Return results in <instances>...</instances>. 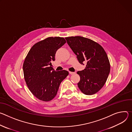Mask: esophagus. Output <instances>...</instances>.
Masks as SVG:
<instances>
[{
	"instance_id": "34e87169",
	"label": "esophagus",
	"mask_w": 132,
	"mask_h": 132,
	"mask_svg": "<svg viewBox=\"0 0 132 132\" xmlns=\"http://www.w3.org/2000/svg\"><path fill=\"white\" fill-rule=\"evenodd\" d=\"M69 73H70V75H75V74H76V72H70V71H69Z\"/></svg>"
}]
</instances>
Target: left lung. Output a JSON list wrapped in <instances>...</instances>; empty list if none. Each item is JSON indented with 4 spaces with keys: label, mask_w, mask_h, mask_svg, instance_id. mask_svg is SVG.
Instances as JSON below:
<instances>
[{
    "label": "left lung",
    "mask_w": 132,
    "mask_h": 132,
    "mask_svg": "<svg viewBox=\"0 0 132 132\" xmlns=\"http://www.w3.org/2000/svg\"><path fill=\"white\" fill-rule=\"evenodd\" d=\"M68 45L85 68L77 73L80 77L78 83L81 91L93 95L105 84L110 72V64L106 53L97 42L81 36L65 38Z\"/></svg>",
    "instance_id": "1"
}]
</instances>
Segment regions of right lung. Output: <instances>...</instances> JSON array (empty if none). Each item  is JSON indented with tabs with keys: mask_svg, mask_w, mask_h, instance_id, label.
<instances>
[{
	"mask_svg": "<svg viewBox=\"0 0 132 132\" xmlns=\"http://www.w3.org/2000/svg\"><path fill=\"white\" fill-rule=\"evenodd\" d=\"M65 43L62 37L47 38L35 44L25 58L23 64L25 81L29 90L40 100H52L60 83L69 75L66 70L56 71L51 67L56 51Z\"/></svg>",
	"mask_w": 132,
	"mask_h": 132,
	"instance_id": "1",
	"label": "right lung"
}]
</instances>
